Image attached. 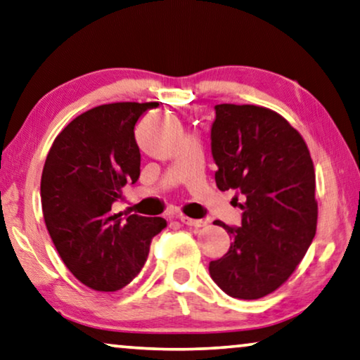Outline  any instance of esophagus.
Wrapping results in <instances>:
<instances>
[{
    "label": "esophagus",
    "mask_w": 360,
    "mask_h": 360,
    "mask_svg": "<svg viewBox=\"0 0 360 360\" xmlns=\"http://www.w3.org/2000/svg\"><path fill=\"white\" fill-rule=\"evenodd\" d=\"M179 219H181L182 224H186V226H192V228H202V226H205V224H207L205 219L189 218V217H184V214H181Z\"/></svg>",
    "instance_id": "1"
}]
</instances>
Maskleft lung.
<instances>
[{"instance_id": "left-lung-1", "label": "left lung", "mask_w": 360, "mask_h": 360, "mask_svg": "<svg viewBox=\"0 0 360 360\" xmlns=\"http://www.w3.org/2000/svg\"><path fill=\"white\" fill-rule=\"evenodd\" d=\"M212 155L219 191L244 195L240 226L217 219L233 243L208 265L228 296L260 299L292 275L317 231L315 171L304 139L278 112L217 105Z\"/></svg>"}]
</instances>
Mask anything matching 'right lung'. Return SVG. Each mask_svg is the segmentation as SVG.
<instances>
[{"label": "right lung", "instance_id": "1", "mask_svg": "<svg viewBox=\"0 0 360 360\" xmlns=\"http://www.w3.org/2000/svg\"><path fill=\"white\" fill-rule=\"evenodd\" d=\"M152 103H110L82 112L63 129L41 173L43 218L69 271L95 291H120L146 265L163 218L131 214L122 221L111 207L122 187L141 176L137 121Z\"/></svg>", "mask_w": 360, "mask_h": 360}]
</instances>
